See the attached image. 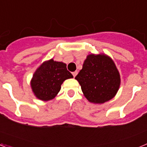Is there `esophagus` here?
Returning a JSON list of instances; mask_svg holds the SVG:
<instances>
[{"label":"esophagus","instance_id":"1","mask_svg":"<svg viewBox=\"0 0 147 147\" xmlns=\"http://www.w3.org/2000/svg\"><path fill=\"white\" fill-rule=\"evenodd\" d=\"M78 74L77 71H74V72H73L72 74H73V76H74V77H75V76H76V74Z\"/></svg>","mask_w":147,"mask_h":147}]
</instances>
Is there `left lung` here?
Returning <instances> with one entry per match:
<instances>
[{"mask_svg": "<svg viewBox=\"0 0 147 147\" xmlns=\"http://www.w3.org/2000/svg\"><path fill=\"white\" fill-rule=\"evenodd\" d=\"M87 99L105 103L114 97L120 86V75L113 61L104 54H90L75 77Z\"/></svg>", "mask_w": 147, "mask_h": 147, "instance_id": "8db88e82", "label": "left lung"}]
</instances>
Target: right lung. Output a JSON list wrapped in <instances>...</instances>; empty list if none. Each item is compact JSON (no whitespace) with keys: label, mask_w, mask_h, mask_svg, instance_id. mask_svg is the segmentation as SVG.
I'll use <instances>...</instances> for the list:
<instances>
[{"label":"right lung","mask_w":147,"mask_h":147,"mask_svg":"<svg viewBox=\"0 0 147 147\" xmlns=\"http://www.w3.org/2000/svg\"><path fill=\"white\" fill-rule=\"evenodd\" d=\"M70 78H73V75L67 71L65 63L50 59L36 71L31 85L39 99L49 101L59 93L62 82Z\"/></svg>","instance_id":"obj_1"}]
</instances>
